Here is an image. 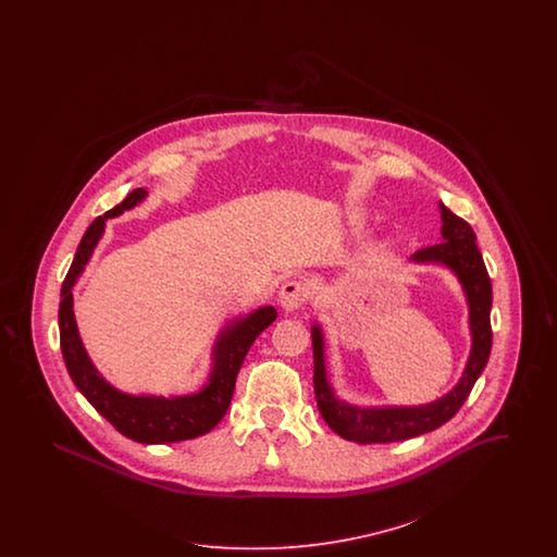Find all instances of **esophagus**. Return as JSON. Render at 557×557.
<instances>
[{
    "mask_svg": "<svg viewBox=\"0 0 557 557\" xmlns=\"http://www.w3.org/2000/svg\"><path fill=\"white\" fill-rule=\"evenodd\" d=\"M307 298H309L307 286L302 282H294V280L286 282L280 292V305L286 313L298 311L307 302Z\"/></svg>",
    "mask_w": 557,
    "mask_h": 557,
    "instance_id": "34e87169",
    "label": "esophagus"
}]
</instances>
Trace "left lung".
<instances>
[{"label": "left lung", "mask_w": 557, "mask_h": 557, "mask_svg": "<svg viewBox=\"0 0 557 557\" xmlns=\"http://www.w3.org/2000/svg\"><path fill=\"white\" fill-rule=\"evenodd\" d=\"M441 211V236L443 242L428 246L411 255V263L418 265H441L449 269L461 284V290L468 302V323H470V355L466 361L459 382L443 395L425 405H382V407H359L350 405L336 395L325 368V338L318 321L311 325L313 338V361H315V397L319 413L325 424L338 436L352 443H397L413 438L425 432L436 430L438 425L449 422L466 403L470 391L474 388L480 373L486 368L493 332H491V305L493 288L482 255L478 250L474 230L457 214L438 202Z\"/></svg>", "instance_id": "1"}]
</instances>
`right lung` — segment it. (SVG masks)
Returning a JSON list of instances; mask_svg holds the SVG:
<instances>
[{
  "label": "right lung",
  "mask_w": 557,
  "mask_h": 557,
  "mask_svg": "<svg viewBox=\"0 0 557 557\" xmlns=\"http://www.w3.org/2000/svg\"><path fill=\"white\" fill-rule=\"evenodd\" d=\"M146 198L148 191L144 187H137L121 205L98 216L87 227L60 290L58 325L62 357L81 395L127 438L144 445H164L202 436L223 420L234 397L236 375L242 368V361L257 336L275 321L277 311L275 307L265 305L223 325L212 345L209 377L198 393L177 397L129 395L112 386L94 366L83 346L73 309V288L79 282L81 273L89 263L96 246L104 236L108 219L132 211Z\"/></svg>",
  "instance_id": "right-lung-1"
}]
</instances>
